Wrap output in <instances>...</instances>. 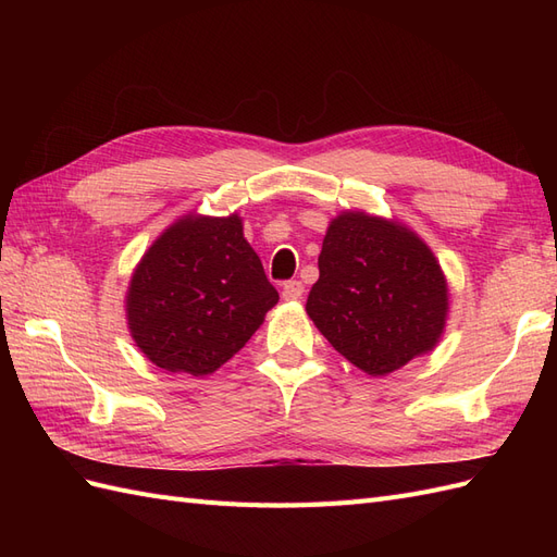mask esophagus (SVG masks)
I'll list each match as a JSON object with an SVG mask.
<instances>
[{
	"instance_id": "34e87169",
	"label": "esophagus",
	"mask_w": 557,
	"mask_h": 557,
	"mask_svg": "<svg viewBox=\"0 0 557 557\" xmlns=\"http://www.w3.org/2000/svg\"><path fill=\"white\" fill-rule=\"evenodd\" d=\"M281 295H283V299L297 301V299H301V295H305V285H301V281H285Z\"/></svg>"
}]
</instances>
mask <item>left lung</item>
<instances>
[{
    "instance_id": "obj_1",
    "label": "left lung",
    "mask_w": 557,
    "mask_h": 557,
    "mask_svg": "<svg viewBox=\"0 0 557 557\" xmlns=\"http://www.w3.org/2000/svg\"><path fill=\"white\" fill-rule=\"evenodd\" d=\"M307 313L336 352L369 376L393 374L440 344L448 283L440 260L395 218L342 211L318 256Z\"/></svg>"
}]
</instances>
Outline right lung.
<instances>
[{"label": "right lung", "instance_id": "1", "mask_svg": "<svg viewBox=\"0 0 557 557\" xmlns=\"http://www.w3.org/2000/svg\"><path fill=\"white\" fill-rule=\"evenodd\" d=\"M276 301L239 213H185L134 267L125 313L150 362L207 376L237 356Z\"/></svg>", "mask_w": 557, "mask_h": 557}]
</instances>
